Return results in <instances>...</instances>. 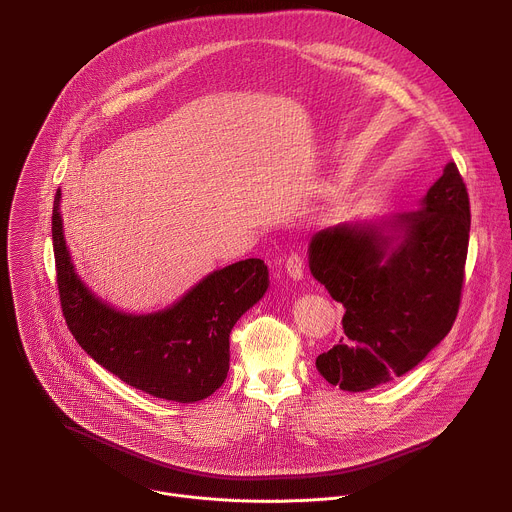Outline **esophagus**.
Wrapping results in <instances>:
<instances>
[{"mask_svg": "<svg viewBox=\"0 0 512 512\" xmlns=\"http://www.w3.org/2000/svg\"><path fill=\"white\" fill-rule=\"evenodd\" d=\"M304 259L298 255V253H291L289 257H287V261H285V269H287V273H289V277L291 279H296V281H300L302 277H304Z\"/></svg>", "mask_w": 512, "mask_h": 512, "instance_id": "34e87169", "label": "esophagus"}]
</instances>
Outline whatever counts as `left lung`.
Segmentation results:
<instances>
[{"label": "left lung", "instance_id": "left-lung-1", "mask_svg": "<svg viewBox=\"0 0 512 512\" xmlns=\"http://www.w3.org/2000/svg\"><path fill=\"white\" fill-rule=\"evenodd\" d=\"M468 239L470 198L454 162L421 208L316 233L310 271L344 306V336L316 358L318 373L358 393L417 367L458 316Z\"/></svg>", "mask_w": 512, "mask_h": 512}]
</instances>
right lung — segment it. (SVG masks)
Returning a JSON list of instances; mask_svg holds the SVG:
<instances>
[{"mask_svg":"<svg viewBox=\"0 0 512 512\" xmlns=\"http://www.w3.org/2000/svg\"><path fill=\"white\" fill-rule=\"evenodd\" d=\"M52 245L66 326L101 367L143 393L178 403L202 401L225 383L231 330L269 285L261 259L212 271L174 306L137 316L99 300L75 273L62 233L60 190Z\"/></svg>","mask_w":512,"mask_h":512,"instance_id":"add662e5","label":"right lung"}]
</instances>
